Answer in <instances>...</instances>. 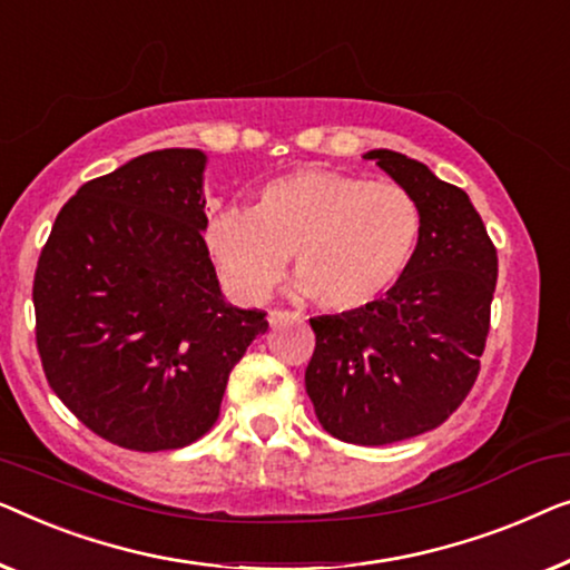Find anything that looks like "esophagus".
I'll return each instance as SVG.
<instances>
[{
  "instance_id": "esophagus-1",
  "label": "esophagus",
  "mask_w": 570,
  "mask_h": 570,
  "mask_svg": "<svg viewBox=\"0 0 570 570\" xmlns=\"http://www.w3.org/2000/svg\"><path fill=\"white\" fill-rule=\"evenodd\" d=\"M299 315H296V312H284V309H271L268 312V325L271 327H278V325H284V323H288V320H296Z\"/></svg>"
}]
</instances>
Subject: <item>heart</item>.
<instances>
[{
	"label": "heart",
	"mask_w": 570,
	"mask_h": 570,
	"mask_svg": "<svg viewBox=\"0 0 570 570\" xmlns=\"http://www.w3.org/2000/svg\"><path fill=\"white\" fill-rule=\"evenodd\" d=\"M419 237L421 208L405 188L325 167L271 178L250 208H214L202 229L208 261L235 302H266L294 253L296 288L335 312L387 294L411 266Z\"/></svg>",
	"instance_id": "obj_1"
}]
</instances>
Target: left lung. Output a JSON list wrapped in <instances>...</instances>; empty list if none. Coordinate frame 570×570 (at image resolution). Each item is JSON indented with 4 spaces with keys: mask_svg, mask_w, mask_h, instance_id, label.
<instances>
[{
    "mask_svg": "<svg viewBox=\"0 0 570 570\" xmlns=\"http://www.w3.org/2000/svg\"><path fill=\"white\" fill-rule=\"evenodd\" d=\"M421 208L411 266L382 299L341 315L312 317L315 354L304 387L327 434L382 446L436 429L480 372L499 255L452 183L392 149L364 155Z\"/></svg>",
    "mask_w": 570,
    "mask_h": 570,
    "instance_id": "8db88e82",
    "label": "left lung"
}]
</instances>
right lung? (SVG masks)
Instances as JSON below:
<instances>
[{
  "label": "right lung",
  "mask_w": 570,
  "mask_h": 570,
  "mask_svg": "<svg viewBox=\"0 0 570 570\" xmlns=\"http://www.w3.org/2000/svg\"><path fill=\"white\" fill-rule=\"evenodd\" d=\"M202 149H157L85 183L56 216L33 284L46 380L95 434L180 449L219 419L266 312L224 299L202 243Z\"/></svg>",
  "instance_id": "add662e5"
}]
</instances>
